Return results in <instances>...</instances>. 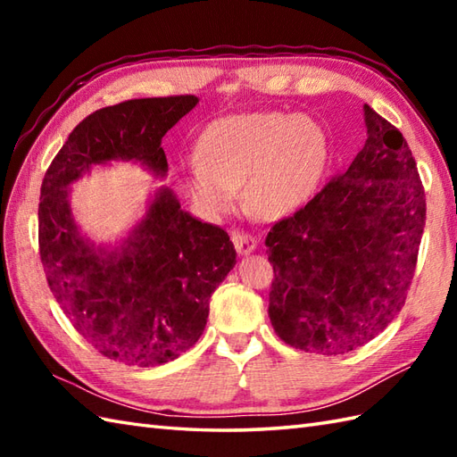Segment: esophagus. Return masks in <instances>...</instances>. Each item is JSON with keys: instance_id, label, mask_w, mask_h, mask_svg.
Here are the masks:
<instances>
[{"instance_id": "obj_1", "label": "esophagus", "mask_w": 457, "mask_h": 457, "mask_svg": "<svg viewBox=\"0 0 457 457\" xmlns=\"http://www.w3.org/2000/svg\"><path fill=\"white\" fill-rule=\"evenodd\" d=\"M231 241H234V245H236L239 255H247V253H251V251L257 247V241L251 237L249 234H245V231H241V229L231 231Z\"/></svg>"}]
</instances>
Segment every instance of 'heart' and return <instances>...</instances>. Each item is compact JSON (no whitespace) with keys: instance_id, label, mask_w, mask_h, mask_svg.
Masks as SVG:
<instances>
[{"instance_id":"b5f03b06","label":"heart","mask_w":457,"mask_h":457,"mask_svg":"<svg viewBox=\"0 0 457 457\" xmlns=\"http://www.w3.org/2000/svg\"><path fill=\"white\" fill-rule=\"evenodd\" d=\"M329 141L322 125L278 112L241 113L218 121L200 141V159L190 162V187L216 212L244 200L261 218L298 210L322 187Z\"/></svg>"}]
</instances>
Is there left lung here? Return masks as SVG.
<instances>
[{"label":"left lung","instance_id":"left-lung-1","mask_svg":"<svg viewBox=\"0 0 457 457\" xmlns=\"http://www.w3.org/2000/svg\"><path fill=\"white\" fill-rule=\"evenodd\" d=\"M367 141L293 216L273 223L269 318L300 352L344 355L404 306L419 261L426 196L403 133L365 104Z\"/></svg>","mask_w":457,"mask_h":457}]
</instances>
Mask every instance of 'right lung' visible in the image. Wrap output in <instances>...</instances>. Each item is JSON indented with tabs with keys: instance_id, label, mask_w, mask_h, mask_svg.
<instances>
[{
	"instance_id": "obj_1",
	"label": "right lung",
	"mask_w": 457,
	"mask_h": 457,
	"mask_svg": "<svg viewBox=\"0 0 457 457\" xmlns=\"http://www.w3.org/2000/svg\"><path fill=\"white\" fill-rule=\"evenodd\" d=\"M198 104L196 96L128 100L76 125L46 169L38 202V253L46 283L76 332L125 365L153 367L198 342L210 296L236 265L218 226L202 223L161 190L128 245L96 253L74 226L66 187L90 164L141 161L169 169L161 143Z\"/></svg>"
}]
</instances>
